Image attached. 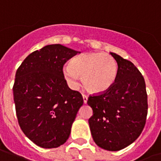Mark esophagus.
I'll use <instances>...</instances> for the list:
<instances>
[{
	"mask_svg": "<svg viewBox=\"0 0 161 161\" xmlns=\"http://www.w3.org/2000/svg\"><path fill=\"white\" fill-rule=\"evenodd\" d=\"M83 103H87V101H88V96L86 94H83Z\"/></svg>",
	"mask_w": 161,
	"mask_h": 161,
	"instance_id": "esophagus-1",
	"label": "esophagus"
}]
</instances>
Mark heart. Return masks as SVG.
I'll list each match as a JSON object with an SVG mask.
<instances>
[{
	"mask_svg": "<svg viewBox=\"0 0 161 161\" xmlns=\"http://www.w3.org/2000/svg\"><path fill=\"white\" fill-rule=\"evenodd\" d=\"M68 84L78 85V76L91 93L106 92L114 84L118 75V63L112 56L103 53H85L71 59L63 70Z\"/></svg>",
	"mask_w": 161,
	"mask_h": 161,
	"instance_id": "1",
	"label": "heart"
}]
</instances>
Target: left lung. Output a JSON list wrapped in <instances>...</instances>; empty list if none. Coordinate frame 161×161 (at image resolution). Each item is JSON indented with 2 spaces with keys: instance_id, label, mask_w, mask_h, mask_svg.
Instances as JSON below:
<instances>
[{
  "instance_id": "obj_1",
  "label": "left lung",
  "mask_w": 161,
  "mask_h": 161,
  "mask_svg": "<svg viewBox=\"0 0 161 161\" xmlns=\"http://www.w3.org/2000/svg\"><path fill=\"white\" fill-rule=\"evenodd\" d=\"M118 63L114 84L106 92L90 95L93 109L88 119L96 145L109 151L127 147L137 140L145 127L148 113L145 82L130 61L110 53Z\"/></svg>"
}]
</instances>
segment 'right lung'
<instances>
[{"instance_id": "right-lung-1", "label": "right lung", "mask_w": 161, "mask_h": 161, "mask_svg": "<svg viewBox=\"0 0 161 161\" xmlns=\"http://www.w3.org/2000/svg\"><path fill=\"white\" fill-rule=\"evenodd\" d=\"M78 53L61 44L47 45L27 56L16 71L13 96L18 124L42 148H57L67 141L83 105V96L68 88L63 71Z\"/></svg>"}]
</instances>
